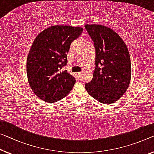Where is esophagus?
<instances>
[{"label":"esophagus","mask_w":154,"mask_h":154,"mask_svg":"<svg viewBox=\"0 0 154 154\" xmlns=\"http://www.w3.org/2000/svg\"><path fill=\"white\" fill-rule=\"evenodd\" d=\"M77 74L78 76H79V77H82V72H77Z\"/></svg>","instance_id":"obj_1"}]
</instances>
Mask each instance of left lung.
Here are the masks:
<instances>
[{"instance_id": "left-lung-1", "label": "left lung", "mask_w": 154, "mask_h": 154, "mask_svg": "<svg viewBox=\"0 0 154 154\" xmlns=\"http://www.w3.org/2000/svg\"><path fill=\"white\" fill-rule=\"evenodd\" d=\"M95 47L96 68L85 88L91 97L104 104H113L127 91L131 77L130 54L120 36L106 26L86 24ZM100 64L102 68L98 67Z\"/></svg>"}]
</instances>
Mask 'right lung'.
Listing matches in <instances>:
<instances>
[{
    "instance_id": "obj_1",
    "label": "right lung",
    "mask_w": 154,
    "mask_h": 154,
    "mask_svg": "<svg viewBox=\"0 0 154 154\" xmlns=\"http://www.w3.org/2000/svg\"><path fill=\"white\" fill-rule=\"evenodd\" d=\"M83 31L81 27L52 26L37 35L27 59L29 85L41 100L53 103L69 94L75 83L74 77L62 67L73 41Z\"/></svg>"
}]
</instances>
